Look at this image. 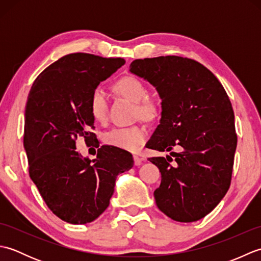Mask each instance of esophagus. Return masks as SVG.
<instances>
[{"mask_svg": "<svg viewBox=\"0 0 261 261\" xmlns=\"http://www.w3.org/2000/svg\"><path fill=\"white\" fill-rule=\"evenodd\" d=\"M134 160H135V165H136V166H140L141 163H142L141 158L138 157V156H134Z\"/></svg>", "mask_w": 261, "mask_h": 261, "instance_id": "obj_1", "label": "esophagus"}]
</instances>
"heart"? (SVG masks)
I'll list each match as a JSON object with an SVG mask.
<instances>
[{
  "mask_svg": "<svg viewBox=\"0 0 261 261\" xmlns=\"http://www.w3.org/2000/svg\"><path fill=\"white\" fill-rule=\"evenodd\" d=\"M116 90L126 98L137 103V114L141 116H152L156 113V107L148 99L147 90L136 77L125 76L116 83ZM90 112L94 120L104 121L108 114V94L103 86H96L90 98ZM146 125L136 124L130 126H118L105 132L103 141L109 146L123 149L127 151H138L148 138Z\"/></svg>",
  "mask_w": 261,
  "mask_h": 261,
  "instance_id": "heart-1",
  "label": "heart"
}]
</instances>
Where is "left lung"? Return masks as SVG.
<instances>
[{
    "label": "left lung",
    "mask_w": 261,
    "mask_h": 261,
    "mask_svg": "<svg viewBox=\"0 0 261 261\" xmlns=\"http://www.w3.org/2000/svg\"><path fill=\"white\" fill-rule=\"evenodd\" d=\"M130 73L156 88L162 119L147 147L170 151L149 160L162 173L158 208L177 222L207 215L228 192L237 148L234 113L219 80L202 64L178 56L136 59ZM178 147L174 153L171 149ZM175 156L177 165L169 164Z\"/></svg>",
    "instance_id": "obj_1"
}]
</instances>
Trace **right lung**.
<instances>
[{
	"mask_svg": "<svg viewBox=\"0 0 261 261\" xmlns=\"http://www.w3.org/2000/svg\"><path fill=\"white\" fill-rule=\"evenodd\" d=\"M124 63L91 54L66 55L37 77L28 95L23 146L29 174L47 206L70 224L97 219L109 206L116 177L134 167L125 150L102 146L91 160L76 150L75 141L79 136L95 140L90 132L92 92Z\"/></svg>",
	"mask_w": 261,
	"mask_h": 261,
	"instance_id": "obj_1",
	"label": "right lung"
}]
</instances>
